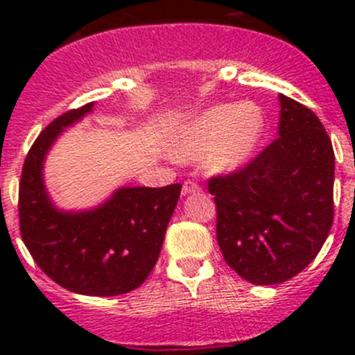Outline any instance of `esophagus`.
Wrapping results in <instances>:
<instances>
[{"instance_id": "obj_1", "label": "esophagus", "mask_w": 355, "mask_h": 355, "mask_svg": "<svg viewBox=\"0 0 355 355\" xmlns=\"http://www.w3.org/2000/svg\"><path fill=\"white\" fill-rule=\"evenodd\" d=\"M196 192H200V185L194 180H187L184 182V187H182V194H196Z\"/></svg>"}]
</instances>
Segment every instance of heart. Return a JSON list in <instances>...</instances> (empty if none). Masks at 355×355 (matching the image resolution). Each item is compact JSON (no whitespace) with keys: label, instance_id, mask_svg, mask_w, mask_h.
Returning a JSON list of instances; mask_svg holds the SVG:
<instances>
[{"label":"heart","instance_id":"obj_1","mask_svg":"<svg viewBox=\"0 0 355 355\" xmlns=\"http://www.w3.org/2000/svg\"><path fill=\"white\" fill-rule=\"evenodd\" d=\"M263 132L264 114L256 103L218 105L189 125L175 153L189 159L204 157L218 171L237 170L256 151Z\"/></svg>","mask_w":355,"mask_h":355}]
</instances>
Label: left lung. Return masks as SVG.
<instances>
[{"mask_svg":"<svg viewBox=\"0 0 355 355\" xmlns=\"http://www.w3.org/2000/svg\"><path fill=\"white\" fill-rule=\"evenodd\" d=\"M280 106L278 137L245 166L207 180L221 254L254 285L282 284L300 273L333 223L330 137L307 106L284 94Z\"/></svg>","mask_w":355,"mask_h":355,"instance_id":"1","label":"left lung"}]
</instances>
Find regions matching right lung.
Here are the masks:
<instances>
[{"label": "right lung", "mask_w": 355, "mask_h": 355, "mask_svg": "<svg viewBox=\"0 0 355 355\" xmlns=\"http://www.w3.org/2000/svg\"><path fill=\"white\" fill-rule=\"evenodd\" d=\"M94 103L60 114L24 161L19 187L20 235L35 264L63 288L111 297L141 287L155 268L182 185L123 187L99 207L63 213L49 200L42 163L55 139Z\"/></svg>", "instance_id": "obj_1"}]
</instances>
